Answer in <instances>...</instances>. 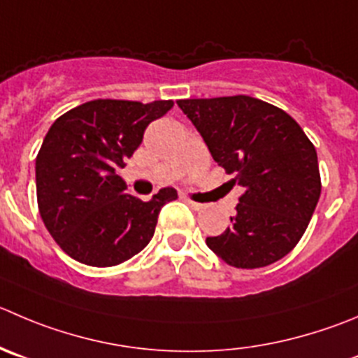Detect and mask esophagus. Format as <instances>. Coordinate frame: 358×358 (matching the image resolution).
<instances>
[{"mask_svg": "<svg viewBox=\"0 0 358 358\" xmlns=\"http://www.w3.org/2000/svg\"><path fill=\"white\" fill-rule=\"evenodd\" d=\"M185 200H186V203H188V206L192 207L193 210H202V209H203V203L193 202V200H189V199H185Z\"/></svg>", "mask_w": 358, "mask_h": 358, "instance_id": "1", "label": "esophagus"}]
</instances>
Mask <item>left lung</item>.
Instances as JSON below:
<instances>
[{
  "label": "left lung",
  "instance_id": "obj_1",
  "mask_svg": "<svg viewBox=\"0 0 358 358\" xmlns=\"http://www.w3.org/2000/svg\"><path fill=\"white\" fill-rule=\"evenodd\" d=\"M214 162L244 188L232 224L206 243L237 268L267 267L290 253L318 203V156L292 115L237 94L179 100Z\"/></svg>",
  "mask_w": 358,
  "mask_h": 358
}]
</instances>
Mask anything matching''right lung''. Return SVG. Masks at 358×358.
I'll list each match as a JSON object with an SVG mask.
<instances>
[{"label": "right lung", "instance_id": "add662e5", "mask_svg": "<svg viewBox=\"0 0 358 358\" xmlns=\"http://www.w3.org/2000/svg\"><path fill=\"white\" fill-rule=\"evenodd\" d=\"M172 107V100H93L50 126L36 156V199L47 230L68 257L112 267L152 239L159 210L177 192L163 188L142 202L124 192L115 170L141 145L149 122Z\"/></svg>", "mask_w": 358, "mask_h": 358}]
</instances>
